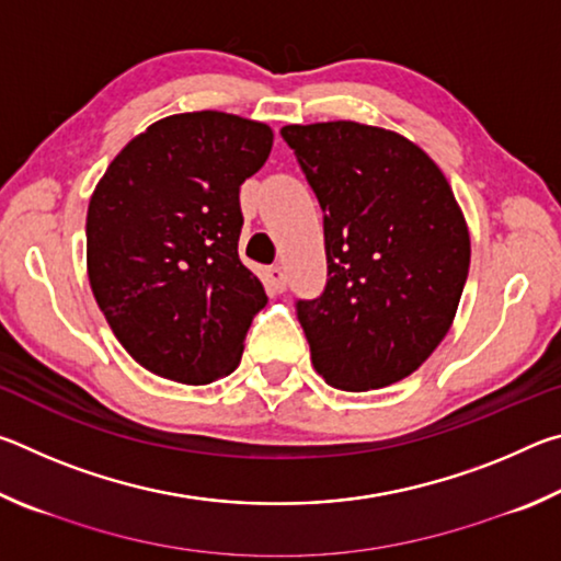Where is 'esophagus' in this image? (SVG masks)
Returning <instances> with one entry per match:
<instances>
[{"instance_id": "esophagus-1", "label": "esophagus", "mask_w": 561, "mask_h": 561, "mask_svg": "<svg viewBox=\"0 0 561 561\" xmlns=\"http://www.w3.org/2000/svg\"><path fill=\"white\" fill-rule=\"evenodd\" d=\"M267 279H270L272 291L282 294L284 289H287V274H284L282 267H270V270H267Z\"/></svg>"}]
</instances>
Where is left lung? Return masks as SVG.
I'll return each instance as SVG.
<instances>
[{"mask_svg":"<svg viewBox=\"0 0 561 561\" xmlns=\"http://www.w3.org/2000/svg\"><path fill=\"white\" fill-rule=\"evenodd\" d=\"M324 210L327 287L297 301L327 383L368 391L411 376L458 311L470 234L448 180L411 140L354 121L284 126Z\"/></svg>","mask_w":561,"mask_h":561,"instance_id":"1","label":"left lung"}]
</instances>
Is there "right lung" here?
I'll list each match as a JSON object with an SVG mask.
<instances>
[{"label": "right lung", "instance_id": "obj_1", "mask_svg": "<svg viewBox=\"0 0 561 561\" xmlns=\"http://www.w3.org/2000/svg\"><path fill=\"white\" fill-rule=\"evenodd\" d=\"M272 128L232 113H178L113 158L89 203V282L123 348L170 381L232 374L267 304L237 252L240 185Z\"/></svg>", "mask_w": 561, "mask_h": 561}]
</instances>
